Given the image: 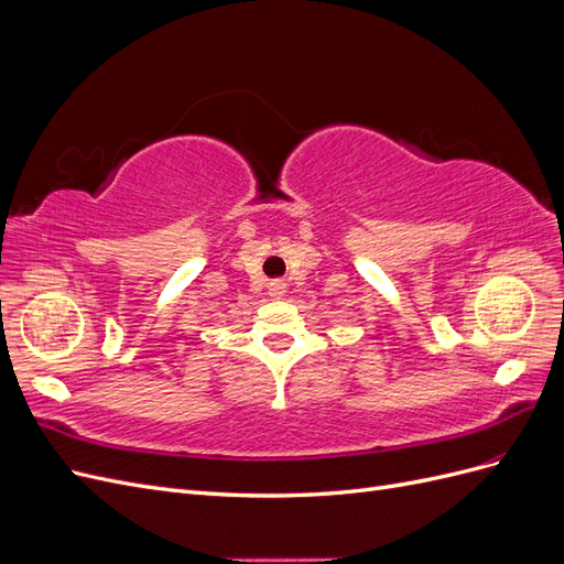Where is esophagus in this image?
I'll use <instances>...</instances> for the list:
<instances>
[{"instance_id": "esophagus-1", "label": "esophagus", "mask_w": 564, "mask_h": 564, "mask_svg": "<svg viewBox=\"0 0 564 564\" xmlns=\"http://www.w3.org/2000/svg\"><path fill=\"white\" fill-rule=\"evenodd\" d=\"M284 289H286V286H284V282H282V280H272V282L268 284V294H270V296H275V299H280V296L284 294Z\"/></svg>"}]
</instances>
